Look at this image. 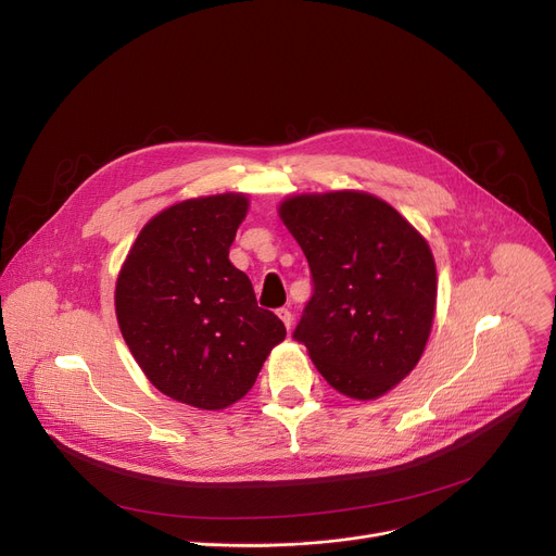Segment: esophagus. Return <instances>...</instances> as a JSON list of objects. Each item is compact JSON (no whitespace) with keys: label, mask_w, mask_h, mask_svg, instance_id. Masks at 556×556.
<instances>
[{"label":"esophagus","mask_w":556,"mask_h":556,"mask_svg":"<svg viewBox=\"0 0 556 556\" xmlns=\"http://www.w3.org/2000/svg\"><path fill=\"white\" fill-rule=\"evenodd\" d=\"M277 315H279V319L286 324V328L290 330V326H292V313H290L288 308H279Z\"/></svg>","instance_id":"1"}]
</instances>
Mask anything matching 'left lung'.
<instances>
[{
	"instance_id": "obj_1",
	"label": "left lung",
	"mask_w": 556,
	"mask_h": 556,
	"mask_svg": "<svg viewBox=\"0 0 556 556\" xmlns=\"http://www.w3.org/2000/svg\"><path fill=\"white\" fill-rule=\"evenodd\" d=\"M277 212L315 283L294 340L342 395H384L414 371L433 326L438 279L427 239L359 190L292 194Z\"/></svg>"
}]
</instances>
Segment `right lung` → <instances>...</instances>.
Masks as SVG:
<instances>
[{"instance_id": "right-lung-1", "label": "right lung", "mask_w": 556, "mask_h": 556, "mask_svg": "<svg viewBox=\"0 0 556 556\" xmlns=\"http://www.w3.org/2000/svg\"><path fill=\"white\" fill-rule=\"evenodd\" d=\"M248 207L241 192L165 207L147 220L116 279L118 326L142 374L203 412L241 400L286 338L230 262Z\"/></svg>"}]
</instances>
